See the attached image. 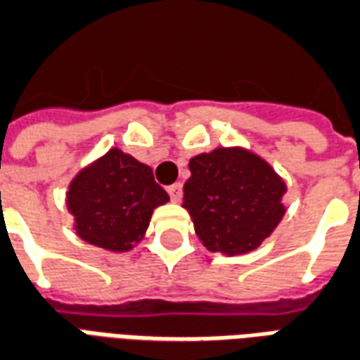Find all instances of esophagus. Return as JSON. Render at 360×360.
<instances>
[{
  "label": "esophagus",
  "instance_id": "obj_1",
  "mask_svg": "<svg viewBox=\"0 0 360 360\" xmlns=\"http://www.w3.org/2000/svg\"><path fill=\"white\" fill-rule=\"evenodd\" d=\"M167 193L172 196L173 202H179L181 196H183V185H181V183H173V185L167 187Z\"/></svg>",
  "mask_w": 360,
  "mask_h": 360
}]
</instances>
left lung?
<instances>
[{
	"mask_svg": "<svg viewBox=\"0 0 360 360\" xmlns=\"http://www.w3.org/2000/svg\"><path fill=\"white\" fill-rule=\"evenodd\" d=\"M185 202L196 235L212 252L255 250L276 229L285 208V183L262 158L243 148H216L188 162Z\"/></svg>",
	"mask_w": 360,
	"mask_h": 360,
	"instance_id": "8db88e82",
	"label": "left lung"
}]
</instances>
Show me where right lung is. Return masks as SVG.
Masks as SVG:
<instances>
[{
    "label": "right lung",
    "mask_w": 360,
    "mask_h": 360,
    "mask_svg": "<svg viewBox=\"0 0 360 360\" xmlns=\"http://www.w3.org/2000/svg\"><path fill=\"white\" fill-rule=\"evenodd\" d=\"M169 196L148 165L121 150H110L82 169L67 193L77 235L100 249L123 252L142 239L152 212Z\"/></svg>",
    "instance_id": "right-lung-1"
}]
</instances>
